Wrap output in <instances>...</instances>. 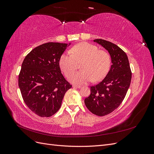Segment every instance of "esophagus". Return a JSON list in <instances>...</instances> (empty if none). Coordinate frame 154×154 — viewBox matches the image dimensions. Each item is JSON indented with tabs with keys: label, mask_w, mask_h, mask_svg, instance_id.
<instances>
[{
	"label": "esophagus",
	"mask_w": 154,
	"mask_h": 154,
	"mask_svg": "<svg viewBox=\"0 0 154 154\" xmlns=\"http://www.w3.org/2000/svg\"><path fill=\"white\" fill-rule=\"evenodd\" d=\"M73 87L74 88H80L81 87V85H72Z\"/></svg>",
	"instance_id": "1"
}]
</instances>
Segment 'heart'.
<instances>
[{
	"label": "heart",
	"instance_id": "obj_1",
	"mask_svg": "<svg viewBox=\"0 0 154 154\" xmlns=\"http://www.w3.org/2000/svg\"><path fill=\"white\" fill-rule=\"evenodd\" d=\"M82 63L81 72L73 74L78 63ZM60 69L70 81L83 84L94 80L98 82L108 73L111 65L110 54L97 46L86 42L78 44L71 49V53H63L60 58Z\"/></svg>",
	"mask_w": 154,
	"mask_h": 154
}]
</instances>
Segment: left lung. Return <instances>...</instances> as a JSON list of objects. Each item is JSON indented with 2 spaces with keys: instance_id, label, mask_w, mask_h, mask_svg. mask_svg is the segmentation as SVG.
<instances>
[{
  "instance_id": "left-lung-1",
  "label": "left lung",
  "mask_w": 154,
  "mask_h": 154,
  "mask_svg": "<svg viewBox=\"0 0 154 154\" xmlns=\"http://www.w3.org/2000/svg\"><path fill=\"white\" fill-rule=\"evenodd\" d=\"M94 41L109 51L112 64L103 80L91 87V94L84 101L92 114L104 116L122 103L131 82L132 71L127 54L117 45L103 39Z\"/></svg>"
}]
</instances>
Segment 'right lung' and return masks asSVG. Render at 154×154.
Listing matches in <instances>:
<instances>
[{
    "label": "right lung",
    "mask_w": 154,
    "mask_h": 154,
    "mask_svg": "<svg viewBox=\"0 0 154 154\" xmlns=\"http://www.w3.org/2000/svg\"><path fill=\"white\" fill-rule=\"evenodd\" d=\"M70 45V44H69ZM67 44L48 42L27 54L18 75L23 100L40 117H50L61 106L63 96L72 85L65 79L59 61Z\"/></svg>",
    "instance_id": "obj_1"
}]
</instances>
